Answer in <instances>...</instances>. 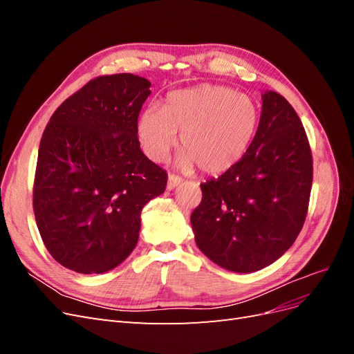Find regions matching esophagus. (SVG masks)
Segmentation results:
<instances>
[{
	"label": "esophagus",
	"mask_w": 354,
	"mask_h": 354,
	"mask_svg": "<svg viewBox=\"0 0 354 354\" xmlns=\"http://www.w3.org/2000/svg\"><path fill=\"white\" fill-rule=\"evenodd\" d=\"M181 177H178V176H176V174H169L168 176V183H167V187H168V190H173V189H176L180 183H181Z\"/></svg>",
	"instance_id": "esophagus-1"
}]
</instances>
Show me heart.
Listing matches in <instances>:
<instances>
[{"label": "heart", "instance_id": "1", "mask_svg": "<svg viewBox=\"0 0 354 354\" xmlns=\"http://www.w3.org/2000/svg\"><path fill=\"white\" fill-rule=\"evenodd\" d=\"M259 109L243 93L223 85L203 84L168 94L164 109L149 104L137 122L143 152L162 162L177 145L183 147L177 165L190 171L199 165L207 174H221L238 164L251 146Z\"/></svg>", "mask_w": 354, "mask_h": 354}]
</instances>
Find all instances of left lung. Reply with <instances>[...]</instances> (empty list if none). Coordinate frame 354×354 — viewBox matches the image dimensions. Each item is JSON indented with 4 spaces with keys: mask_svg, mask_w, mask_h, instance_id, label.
Returning <instances> with one entry per match:
<instances>
[{
    "mask_svg": "<svg viewBox=\"0 0 354 354\" xmlns=\"http://www.w3.org/2000/svg\"><path fill=\"white\" fill-rule=\"evenodd\" d=\"M259 128L248 151L218 178L201 185L190 216L198 248L220 267L252 273L291 248L307 216L313 181L304 127L276 91L261 94Z\"/></svg>",
    "mask_w": 354,
    "mask_h": 354,
    "instance_id": "obj_1",
    "label": "left lung"
}]
</instances>
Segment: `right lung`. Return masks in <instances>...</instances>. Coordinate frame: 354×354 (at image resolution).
Returning <instances> with one entry per match:
<instances>
[{
    "instance_id": "right-lung-1",
    "label": "right lung",
    "mask_w": 354,
    "mask_h": 354,
    "mask_svg": "<svg viewBox=\"0 0 354 354\" xmlns=\"http://www.w3.org/2000/svg\"><path fill=\"white\" fill-rule=\"evenodd\" d=\"M151 82L133 73L91 80L50 118L39 143L34 212L53 259L104 273L133 252L146 203L167 173L140 149L138 113Z\"/></svg>"
}]
</instances>
